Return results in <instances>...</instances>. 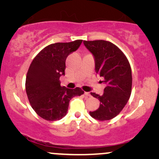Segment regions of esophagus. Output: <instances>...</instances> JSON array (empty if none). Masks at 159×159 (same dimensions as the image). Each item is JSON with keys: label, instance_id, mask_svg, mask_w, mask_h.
Listing matches in <instances>:
<instances>
[{"label": "esophagus", "instance_id": "1", "mask_svg": "<svg viewBox=\"0 0 159 159\" xmlns=\"http://www.w3.org/2000/svg\"><path fill=\"white\" fill-rule=\"evenodd\" d=\"M84 95H85L86 96H90V93L89 92H84Z\"/></svg>", "mask_w": 159, "mask_h": 159}]
</instances>
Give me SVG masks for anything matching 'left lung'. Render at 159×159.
Segmentation results:
<instances>
[{"label": "left lung", "mask_w": 159, "mask_h": 159, "mask_svg": "<svg viewBox=\"0 0 159 159\" xmlns=\"http://www.w3.org/2000/svg\"><path fill=\"white\" fill-rule=\"evenodd\" d=\"M95 60V72L106 84L103 94L90 93L100 101V106L90 115L100 121L110 120L127 104L132 90V70L127 57L119 48L106 40L83 41Z\"/></svg>", "instance_id": "8db88e82"}]
</instances>
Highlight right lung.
I'll use <instances>...</instances> for the list:
<instances>
[{"instance_id": "obj_1", "label": "right lung", "mask_w": 159, "mask_h": 159, "mask_svg": "<svg viewBox=\"0 0 159 159\" xmlns=\"http://www.w3.org/2000/svg\"><path fill=\"white\" fill-rule=\"evenodd\" d=\"M82 40L48 45L35 56L26 77V92L31 106L41 118L57 121L67 114L69 101L84 93L81 88L61 87L67 56L77 51Z\"/></svg>"}]
</instances>
